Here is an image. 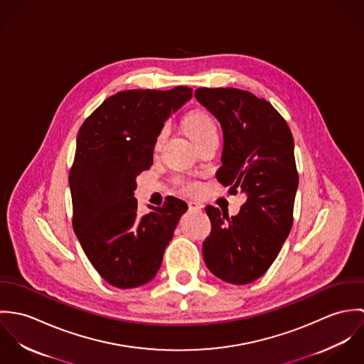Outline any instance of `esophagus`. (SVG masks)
<instances>
[{
    "label": "esophagus",
    "instance_id": "esophagus-1",
    "mask_svg": "<svg viewBox=\"0 0 364 364\" xmlns=\"http://www.w3.org/2000/svg\"><path fill=\"white\" fill-rule=\"evenodd\" d=\"M188 208H189V210H202V208H203V205H202V203H199V202H193V200H191V202L188 203Z\"/></svg>",
    "mask_w": 364,
    "mask_h": 364
}]
</instances>
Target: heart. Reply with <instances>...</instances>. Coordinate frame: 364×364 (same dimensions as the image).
<instances>
[{
    "instance_id": "heart-1",
    "label": "heart",
    "mask_w": 364,
    "mask_h": 364,
    "mask_svg": "<svg viewBox=\"0 0 364 364\" xmlns=\"http://www.w3.org/2000/svg\"><path fill=\"white\" fill-rule=\"evenodd\" d=\"M185 127L186 132L189 134V137L192 139V141L195 144L200 143L202 140L211 137V136H217V126L215 122L213 119V116L210 114V112L205 109H196L192 110L185 120ZM166 136V129H164L156 140V149L161 147V144L164 143ZM181 189L183 192H196L199 189V185L193 181H188V179H179L178 181Z\"/></svg>"
}]
</instances>
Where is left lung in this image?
Masks as SVG:
<instances>
[{
    "label": "left lung",
    "instance_id": "1",
    "mask_svg": "<svg viewBox=\"0 0 364 364\" xmlns=\"http://www.w3.org/2000/svg\"><path fill=\"white\" fill-rule=\"evenodd\" d=\"M195 97L223 127L217 181L247 195L232 217L206 206L211 231L203 242V258L218 279L247 284L266 273L293 225L299 186L293 134L272 105L248 91L198 88Z\"/></svg>",
    "mask_w": 364,
    "mask_h": 364
}]
</instances>
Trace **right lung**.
<instances>
[{"mask_svg":"<svg viewBox=\"0 0 364 364\" xmlns=\"http://www.w3.org/2000/svg\"><path fill=\"white\" fill-rule=\"evenodd\" d=\"M192 98V88L129 90L109 97L82 123L68 182L73 228L109 284L133 289L158 272L188 205L168 196L161 208L137 210L136 178L153 165L165 119Z\"/></svg>","mask_w":364,"mask_h":364,"instance_id":"add662e5","label":"right lung"}]
</instances>
